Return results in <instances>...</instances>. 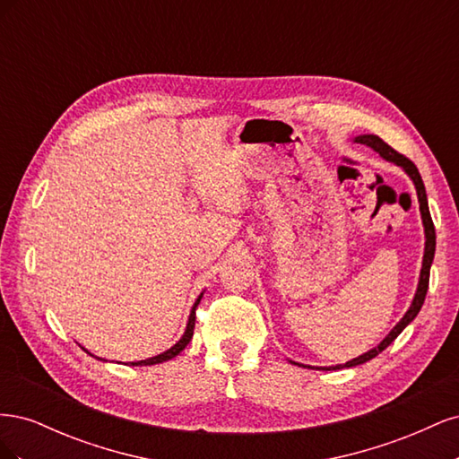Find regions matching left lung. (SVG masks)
<instances>
[{
	"label": "left lung",
	"instance_id": "left-lung-1",
	"mask_svg": "<svg viewBox=\"0 0 459 459\" xmlns=\"http://www.w3.org/2000/svg\"><path fill=\"white\" fill-rule=\"evenodd\" d=\"M359 143H366L369 145L371 149H375L379 152V155L386 160H391L398 166H402L408 172V176L413 179L415 184V191H418V199H420V211H421V218H423V226H425V255H423V268H421V277H420V287H418V293H415V299L411 302L410 310L406 312V316L400 319V322L396 324V327L388 333V335L383 339V342L379 346H375L373 351L358 356L354 359H351V362H346L342 366H335L333 369H341V368H352V366H359V364H366L369 362L371 358L377 356L379 352H383L388 344H391L402 331H404V327L411 322V319L420 314L423 302H425V295H427V289H429V275H430V264H433V258H435V247H437V233H435V224H433V218H430V212H429V204H427V193H425V186H423V179L420 176V170L418 166H415L406 155H402V152L394 151L391 145L385 143L379 135H359L358 137ZM299 366V364H297ZM324 369H331V368H324Z\"/></svg>",
	"mask_w": 459,
	"mask_h": 459
}]
</instances>
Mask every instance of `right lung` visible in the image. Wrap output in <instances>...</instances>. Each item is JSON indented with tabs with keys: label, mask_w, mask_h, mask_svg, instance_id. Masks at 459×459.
Listing matches in <instances>:
<instances>
[{
	"label": "right lung",
	"mask_w": 459,
	"mask_h": 459,
	"mask_svg": "<svg viewBox=\"0 0 459 459\" xmlns=\"http://www.w3.org/2000/svg\"><path fill=\"white\" fill-rule=\"evenodd\" d=\"M203 297V295H201ZM201 297L197 299V302H195V307H193V310H191V314H189V322H187V329H186V333H184V337L179 339L172 349H169L166 352H162V354H159V356H152V358H149V359H142V362H132V366H152V364H160V362H166V359H172L174 356H178L179 352H182L186 346H187V342L191 341V337H193V327H195V310H197V304L201 302Z\"/></svg>",
	"instance_id": "add662e5"
}]
</instances>
